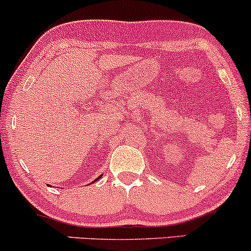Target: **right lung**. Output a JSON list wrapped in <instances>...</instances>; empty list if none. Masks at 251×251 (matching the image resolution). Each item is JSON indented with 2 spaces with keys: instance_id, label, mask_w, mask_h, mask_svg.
Instances as JSON below:
<instances>
[{
  "instance_id": "add662e5",
  "label": "right lung",
  "mask_w": 251,
  "mask_h": 251,
  "mask_svg": "<svg viewBox=\"0 0 251 251\" xmlns=\"http://www.w3.org/2000/svg\"><path fill=\"white\" fill-rule=\"evenodd\" d=\"M100 176H101V175H100ZM100 176H98V177H97V179H96L95 181H97V180H98V179H100Z\"/></svg>"
}]
</instances>
